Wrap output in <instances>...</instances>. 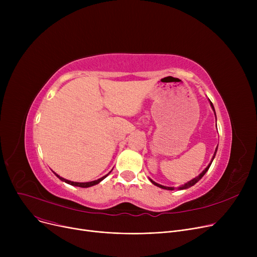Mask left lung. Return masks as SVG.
Wrapping results in <instances>:
<instances>
[{
	"mask_svg": "<svg viewBox=\"0 0 257 257\" xmlns=\"http://www.w3.org/2000/svg\"><path fill=\"white\" fill-rule=\"evenodd\" d=\"M209 103H210V106H211V108H212V110L214 111V107H213V105H212V103L210 102V100H209ZM214 114H215V112H214ZM215 119H217V116H215ZM217 151H218V147L215 148V151H214V154H213V156H212V158H211V161L209 163V165L205 168V170L202 172L199 176H197L196 178H194V179H192L191 181H188L187 183H185V184H183V185H181L180 187H178V190H186V188H188V187H191V186H193V185H195L202 177L204 176L205 175V173L208 171V169H209V167H210V165H211V163H212V160H213V158H214V156H215V153H217ZM150 179V178H149ZM150 181L154 184V185H156V186H158V187H160V188H164V190H168V191H173L174 190V187H172V186H164V185H161V184H159V183H156L155 181H153L152 179H150Z\"/></svg>",
	"mask_w": 257,
	"mask_h": 257,
	"instance_id": "8db88e82",
	"label": "left lung"
}]
</instances>
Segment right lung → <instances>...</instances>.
<instances>
[{
	"label": "right lung",
	"mask_w": 257,
	"mask_h": 257,
	"mask_svg": "<svg viewBox=\"0 0 257 257\" xmlns=\"http://www.w3.org/2000/svg\"><path fill=\"white\" fill-rule=\"evenodd\" d=\"M56 175V176L61 180V181H64L65 183H67V184H71V185H74V186H79V187H90V186H92V185H96V184H98V183H100L103 179H105L106 177H107V175H105V176H103L102 178H100V179H98V180H94V181H90V182H74V181H71V180H67V179H64V178H62V177H60L59 175H57L56 173H54Z\"/></svg>",
	"instance_id": "right-lung-1"
}]
</instances>
